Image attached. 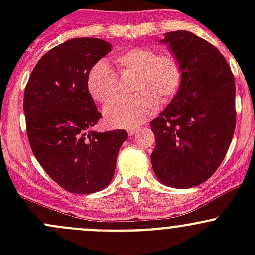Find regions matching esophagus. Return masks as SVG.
<instances>
[{
  "label": "esophagus",
  "instance_id": "obj_1",
  "mask_svg": "<svg viewBox=\"0 0 255 255\" xmlns=\"http://www.w3.org/2000/svg\"><path fill=\"white\" fill-rule=\"evenodd\" d=\"M137 133V129L135 128H132V129H128V134L129 135H134Z\"/></svg>",
  "mask_w": 255,
  "mask_h": 255
}]
</instances>
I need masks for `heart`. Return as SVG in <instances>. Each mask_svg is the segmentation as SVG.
<instances>
[{
	"instance_id": "b5f03b06",
	"label": "heart",
	"mask_w": 255,
	"mask_h": 255,
	"mask_svg": "<svg viewBox=\"0 0 255 255\" xmlns=\"http://www.w3.org/2000/svg\"><path fill=\"white\" fill-rule=\"evenodd\" d=\"M121 78L134 76L132 92L135 96L121 99L105 109L106 122L113 127L135 128L176 96L184 81V65L173 51L154 47H134L116 56ZM86 87L92 100L107 104L120 96L117 74L105 61L90 69Z\"/></svg>"
}]
</instances>
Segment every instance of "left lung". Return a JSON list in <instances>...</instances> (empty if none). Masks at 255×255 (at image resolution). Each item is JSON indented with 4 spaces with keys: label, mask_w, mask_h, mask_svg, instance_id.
I'll use <instances>...</instances> for the list:
<instances>
[{
    "label": "left lung",
    "mask_w": 255,
    "mask_h": 255,
    "mask_svg": "<svg viewBox=\"0 0 255 255\" xmlns=\"http://www.w3.org/2000/svg\"><path fill=\"white\" fill-rule=\"evenodd\" d=\"M184 65V81L149 125L155 137L151 166L163 184L190 189L220 168L236 129V81L215 45L187 30L166 33Z\"/></svg>",
    "instance_id": "1"
}]
</instances>
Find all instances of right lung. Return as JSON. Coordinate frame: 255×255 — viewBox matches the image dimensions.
Masks as SVG:
<instances>
[{
	"mask_svg": "<svg viewBox=\"0 0 255 255\" xmlns=\"http://www.w3.org/2000/svg\"><path fill=\"white\" fill-rule=\"evenodd\" d=\"M111 51L99 38H74L40 58L24 89L30 149L59 186L73 194L105 189L116 170L125 129L96 132L102 117L86 87L90 69Z\"/></svg>",
	"mask_w": 255,
	"mask_h": 255,
	"instance_id": "obj_1",
	"label": "right lung"
}]
</instances>
